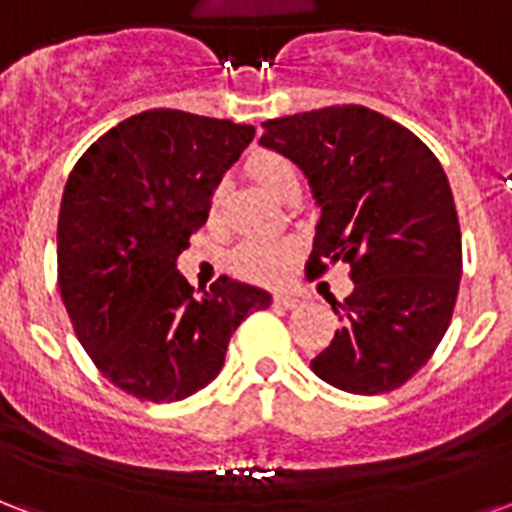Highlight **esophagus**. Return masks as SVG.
Here are the masks:
<instances>
[{
	"mask_svg": "<svg viewBox=\"0 0 512 512\" xmlns=\"http://www.w3.org/2000/svg\"><path fill=\"white\" fill-rule=\"evenodd\" d=\"M275 305L286 307V310H291V307L299 305V299L294 297V294H275Z\"/></svg>",
	"mask_w": 512,
	"mask_h": 512,
	"instance_id": "esophagus-1",
	"label": "esophagus"
}]
</instances>
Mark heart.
<instances>
[{
	"label": "heart",
	"mask_w": 512,
	"mask_h": 512,
	"mask_svg": "<svg viewBox=\"0 0 512 512\" xmlns=\"http://www.w3.org/2000/svg\"><path fill=\"white\" fill-rule=\"evenodd\" d=\"M248 175H251L261 188H267L272 197L294 199L299 194V172L297 167L272 151H259L253 153L248 164ZM210 210L215 213V199ZM294 256V245L291 242H267V240H253L240 245L232 256V270L237 278L251 280V283H278L286 272L288 261Z\"/></svg>",
	"instance_id": "obj_1"
}]
</instances>
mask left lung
Returning <instances> with one entry per match:
<instances>
[{
  "mask_svg": "<svg viewBox=\"0 0 512 512\" xmlns=\"http://www.w3.org/2000/svg\"><path fill=\"white\" fill-rule=\"evenodd\" d=\"M261 126V145L305 172L321 207L307 275L351 264L353 294L332 299L340 329L310 367L351 394L394 391L432 359L459 294V215L440 161L410 129L361 105Z\"/></svg>",
  "mask_w": 512,
  "mask_h": 512,
  "instance_id": "8db88e82",
  "label": "left lung"
}]
</instances>
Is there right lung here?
<instances>
[{
	"label": "right lung",
	"mask_w": 512,
	"mask_h": 512,
	"mask_svg": "<svg viewBox=\"0 0 512 512\" xmlns=\"http://www.w3.org/2000/svg\"><path fill=\"white\" fill-rule=\"evenodd\" d=\"M256 129L183 110L126 118L78 159L59 210V291L96 370L137 399L178 402L224 367L234 329L270 307L218 278L202 297L175 267Z\"/></svg>",
	"instance_id": "right-lung-1"
}]
</instances>
